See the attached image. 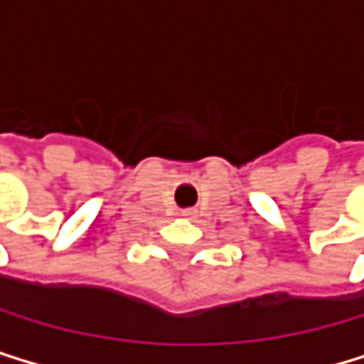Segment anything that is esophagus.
Here are the masks:
<instances>
[{"instance_id": "obj_1", "label": "esophagus", "mask_w": 364, "mask_h": 364, "mask_svg": "<svg viewBox=\"0 0 364 364\" xmlns=\"http://www.w3.org/2000/svg\"><path fill=\"white\" fill-rule=\"evenodd\" d=\"M183 216H194L192 212H183Z\"/></svg>"}]
</instances>
